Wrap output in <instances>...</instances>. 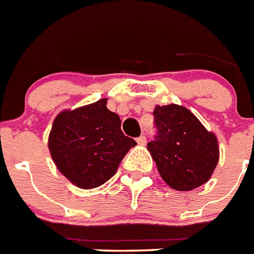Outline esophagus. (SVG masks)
<instances>
[{
    "instance_id": "34e87169",
    "label": "esophagus",
    "mask_w": 254,
    "mask_h": 254,
    "mask_svg": "<svg viewBox=\"0 0 254 254\" xmlns=\"http://www.w3.org/2000/svg\"><path fill=\"white\" fill-rule=\"evenodd\" d=\"M137 143L139 146H145L146 145V137L145 135H141V137L137 138Z\"/></svg>"
}]
</instances>
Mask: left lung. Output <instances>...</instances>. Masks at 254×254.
I'll use <instances>...</instances> for the list:
<instances>
[{
    "label": "left lung",
    "instance_id": "8db88e82",
    "mask_svg": "<svg viewBox=\"0 0 254 254\" xmlns=\"http://www.w3.org/2000/svg\"><path fill=\"white\" fill-rule=\"evenodd\" d=\"M152 113L156 137L147 150L163 180L180 191L205 184L219 160L215 134L206 130L185 107L156 106Z\"/></svg>",
    "mask_w": 254,
    "mask_h": 254
}]
</instances>
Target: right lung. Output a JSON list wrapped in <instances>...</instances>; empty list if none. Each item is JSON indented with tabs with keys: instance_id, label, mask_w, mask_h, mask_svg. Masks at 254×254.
<instances>
[{
	"instance_id": "1",
	"label": "right lung",
	"mask_w": 254,
	"mask_h": 254,
	"mask_svg": "<svg viewBox=\"0 0 254 254\" xmlns=\"http://www.w3.org/2000/svg\"><path fill=\"white\" fill-rule=\"evenodd\" d=\"M135 145L121 131L120 117L107 108V99L59 113L48 139L60 172L82 189L108 181Z\"/></svg>"
}]
</instances>
